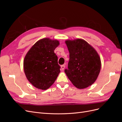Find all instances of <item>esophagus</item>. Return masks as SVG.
Instances as JSON below:
<instances>
[{
    "mask_svg": "<svg viewBox=\"0 0 122 122\" xmlns=\"http://www.w3.org/2000/svg\"><path fill=\"white\" fill-rule=\"evenodd\" d=\"M65 68V65H62L61 66V69L62 70H64Z\"/></svg>",
    "mask_w": 122,
    "mask_h": 122,
    "instance_id": "esophagus-1",
    "label": "esophagus"
}]
</instances>
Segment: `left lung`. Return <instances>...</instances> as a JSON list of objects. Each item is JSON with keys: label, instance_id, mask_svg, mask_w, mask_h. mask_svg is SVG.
<instances>
[{"label": "left lung", "instance_id": "1", "mask_svg": "<svg viewBox=\"0 0 122 122\" xmlns=\"http://www.w3.org/2000/svg\"><path fill=\"white\" fill-rule=\"evenodd\" d=\"M69 51L68 69L65 72L72 84L79 89L93 84L100 72L101 59L86 41L77 39L65 41Z\"/></svg>", "mask_w": 122, "mask_h": 122}]
</instances>
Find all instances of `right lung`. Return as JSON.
<instances>
[{
  "label": "right lung",
  "mask_w": 122,
  "mask_h": 122,
  "mask_svg": "<svg viewBox=\"0 0 122 122\" xmlns=\"http://www.w3.org/2000/svg\"><path fill=\"white\" fill-rule=\"evenodd\" d=\"M59 45L57 40L44 38L36 42L26 54L24 71L29 82L36 88H49L60 73L58 58L54 51Z\"/></svg>",
  "instance_id": "add662e5"
}]
</instances>
